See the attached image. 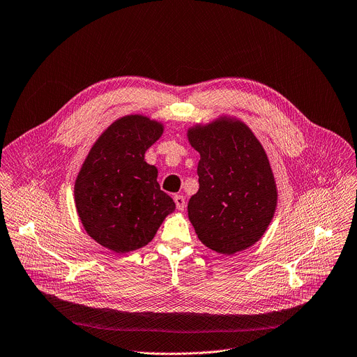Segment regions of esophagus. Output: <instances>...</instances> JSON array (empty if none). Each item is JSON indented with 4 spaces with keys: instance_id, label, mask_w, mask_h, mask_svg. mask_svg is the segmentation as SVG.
Masks as SVG:
<instances>
[{
    "instance_id": "34e87169",
    "label": "esophagus",
    "mask_w": 357,
    "mask_h": 357,
    "mask_svg": "<svg viewBox=\"0 0 357 357\" xmlns=\"http://www.w3.org/2000/svg\"><path fill=\"white\" fill-rule=\"evenodd\" d=\"M174 200H175V205H176V209L183 212L185 208H186V199L182 196V195H175L174 196Z\"/></svg>"
}]
</instances>
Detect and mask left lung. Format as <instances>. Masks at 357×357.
Segmentation results:
<instances>
[{
	"label": "left lung",
	"mask_w": 357,
	"mask_h": 357,
	"mask_svg": "<svg viewBox=\"0 0 357 357\" xmlns=\"http://www.w3.org/2000/svg\"><path fill=\"white\" fill-rule=\"evenodd\" d=\"M200 154L199 190L188 203V218L199 240L233 256L256 244L268 229L278 189L267 152L240 119L219 116L188 128Z\"/></svg>",
	"instance_id": "obj_1"
}]
</instances>
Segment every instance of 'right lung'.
<instances>
[{
  "label": "right lung",
  "instance_id": "1",
  "mask_svg": "<svg viewBox=\"0 0 357 357\" xmlns=\"http://www.w3.org/2000/svg\"><path fill=\"white\" fill-rule=\"evenodd\" d=\"M164 123L142 114L113 121L91 145L75 181V205L86 233L113 252L146 245L175 202L161 190L158 169L145 151L164 134Z\"/></svg>",
  "mask_w": 357,
  "mask_h": 357
}]
</instances>
